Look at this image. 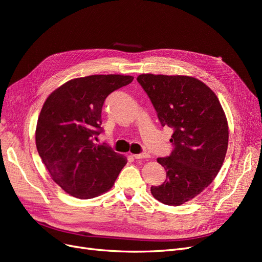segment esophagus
I'll return each mask as SVG.
<instances>
[{"mask_svg":"<svg viewBox=\"0 0 262 262\" xmlns=\"http://www.w3.org/2000/svg\"><path fill=\"white\" fill-rule=\"evenodd\" d=\"M133 157L136 160H142V158H148L149 154L148 153H141V154H133Z\"/></svg>","mask_w":262,"mask_h":262,"instance_id":"esophagus-1","label":"esophagus"}]
</instances>
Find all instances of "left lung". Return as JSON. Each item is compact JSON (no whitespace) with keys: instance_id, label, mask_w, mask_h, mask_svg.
<instances>
[{"instance_id":"1","label":"left lung","mask_w":262,"mask_h":262,"mask_svg":"<svg viewBox=\"0 0 262 262\" xmlns=\"http://www.w3.org/2000/svg\"><path fill=\"white\" fill-rule=\"evenodd\" d=\"M143 87L163 126L173 130L172 152L157 162L166 180L150 192L164 204L178 207L200 194L219 173L228 145L227 119L216 95L198 78L141 74Z\"/></svg>"}]
</instances>
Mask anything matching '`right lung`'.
I'll list each match as a JSON object with an SVG mask.
<instances>
[{"label":"right lung","mask_w":262,"mask_h":262,"mask_svg":"<svg viewBox=\"0 0 262 262\" xmlns=\"http://www.w3.org/2000/svg\"><path fill=\"white\" fill-rule=\"evenodd\" d=\"M130 75H91L71 80L46 99L36 146L51 178L78 199H92L115 184L126 158L94 143L102 132L101 108L109 94L130 84Z\"/></svg>","instance_id":"add662e5"}]
</instances>
